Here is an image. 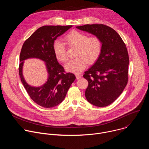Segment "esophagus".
<instances>
[{"mask_svg": "<svg viewBox=\"0 0 149 149\" xmlns=\"http://www.w3.org/2000/svg\"><path fill=\"white\" fill-rule=\"evenodd\" d=\"M76 78L77 79H80L81 77H82V75H80V74H76Z\"/></svg>", "mask_w": 149, "mask_h": 149, "instance_id": "obj_1", "label": "esophagus"}]
</instances>
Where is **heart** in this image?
<instances>
[{"instance_id":"1","label":"heart","mask_w":149,"mask_h":149,"mask_svg":"<svg viewBox=\"0 0 149 149\" xmlns=\"http://www.w3.org/2000/svg\"><path fill=\"white\" fill-rule=\"evenodd\" d=\"M65 44L70 47L77 48L76 58L69 61L65 65L67 71L79 73L89 64H93L99 58L102 52V42L97 36H90L80 32L74 31L64 38ZM56 58L60 62L67 60V54L64 44L56 40L53 45Z\"/></svg>"}]
</instances>
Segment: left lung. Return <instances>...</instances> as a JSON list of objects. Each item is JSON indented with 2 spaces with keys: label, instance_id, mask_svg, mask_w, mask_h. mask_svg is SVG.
<instances>
[{
  "label": "left lung",
  "instance_id": "8db88e82",
  "mask_svg": "<svg viewBox=\"0 0 149 149\" xmlns=\"http://www.w3.org/2000/svg\"><path fill=\"white\" fill-rule=\"evenodd\" d=\"M77 28L101 40L100 56L83 77L88 82L85 93L87 101L97 107H105L120 95L128 82L129 57L126 45L115 30L105 25H86Z\"/></svg>",
  "mask_w": 149,
  "mask_h": 149
}]
</instances>
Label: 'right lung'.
Returning <instances> with one entry per match:
<instances>
[{"instance_id": "1", "label": "right lung", "mask_w": 149, "mask_h": 149, "mask_svg": "<svg viewBox=\"0 0 149 149\" xmlns=\"http://www.w3.org/2000/svg\"><path fill=\"white\" fill-rule=\"evenodd\" d=\"M72 26L47 25L38 28L24 43L20 54L19 74L31 98L45 108H51L60 104L75 79L71 72H65L58 62L54 50V40ZM31 57L39 58L46 62L49 73L47 82L39 88L30 86L22 75L23 61Z\"/></svg>"}]
</instances>
